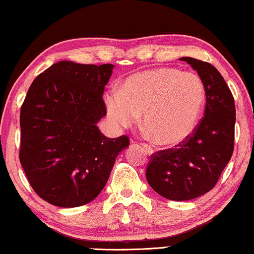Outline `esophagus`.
Segmentation results:
<instances>
[{
	"label": "esophagus",
	"instance_id": "1",
	"mask_svg": "<svg viewBox=\"0 0 254 254\" xmlns=\"http://www.w3.org/2000/svg\"><path fill=\"white\" fill-rule=\"evenodd\" d=\"M142 147H143V148L145 149V151H147L149 155L154 154V151H155V150H154V148L151 147V145H149V144H145V143H143V144H142Z\"/></svg>",
	"mask_w": 254,
	"mask_h": 254
}]
</instances>
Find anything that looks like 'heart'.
Here are the masks:
<instances>
[{"instance_id": "1", "label": "heart", "mask_w": 254, "mask_h": 254, "mask_svg": "<svg viewBox=\"0 0 254 254\" xmlns=\"http://www.w3.org/2000/svg\"><path fill=\"white\" fill-rule=\"evenodd\" d=\"M206 90L194 72L173 67L148 69L125 79L120 92L105 97L106 114L118 128H129L143 114L156 143L171 147L189 138L199 124Z\"/></svg>"}]
</instances>
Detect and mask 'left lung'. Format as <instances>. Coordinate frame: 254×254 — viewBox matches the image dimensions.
Instances as JSON below:
<instances>
[{
  "label": "left lung",
  "instance_id": "left-lung-1",
  "mask_svg": "<svg viewBox=\"0 0 254 254\" xmlns=\"http://www.w3.org/2000/svg\"><path fill=\"white\" fill-rule=\"evenodd\" d=\"M196 70L206 90L204 117L189 138L176 148L155 152L148 163V184L159 195L186 201L209 192L234 152V96L213 64L180 58Z\"/></svg>",
  "mask_w": 254,
  "mask_h": 254
}]
</instances>
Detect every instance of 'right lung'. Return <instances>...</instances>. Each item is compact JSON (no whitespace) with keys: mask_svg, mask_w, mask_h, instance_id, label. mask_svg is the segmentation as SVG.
I'll return each instance as SVG.
<instances>
[{"mask_svg":"<svg viewBox=\"0 0 254 254\" xmlns=\"http://www.w3.org/2000/svg\"><path fill=\"white\" fill-rule=\"evenodd\" d=\"M113 64L60 61L31 84L20 109L19 161L38 195L64 208L98 196L126 135L110 138L97 127L106 116L104 88Z\"/></svg>","mask_w":254,"mask_h":254,"instance_id":"obj_1","label":"right lung"}]
</instances>
